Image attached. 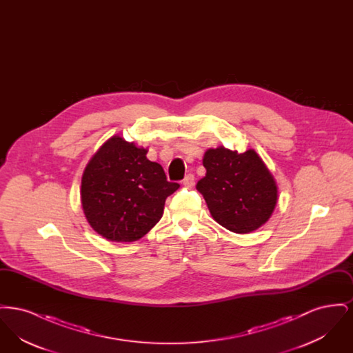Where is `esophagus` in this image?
<instances>
[{
	"mask_svg": "<svg viewBox=\"0 0 353 353\" xmlns=\"http://www.w3.org/2000/svg\"><path fill=\"white\" fill-rule=\"evenodd\" d=\"M183 184H184L186 188H192V186L194 185V176H193L192 173L186 174L184 180H183Z\"/></svg>",
	"mask_w": 353,
	"mask_h": 353,
	"instance_id": "1",
	"label": "esophagus"
}]
</instances>
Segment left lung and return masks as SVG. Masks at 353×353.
Listing matches in <instances>:
<instances>
[{"label": "left lung", "instance_id": "left-lung-1", "mask_svg": "<svg viewBox=\"0 0 353 353\" xmlns=\"http://www.w3.org/2000/svg\"><path fill=\"white\" fill-rule=\"evenodd\" d=\"M202 164L206 174L196 188L221 226L248 234L269 221L278 201V186L256 152L209 148Z\"/></svg>", "mask_w": 353, "mask_h": 353}]
</instances>
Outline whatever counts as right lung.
Segmentation results:
<instances>
[{
	"mask_svg": "<svg viewBox=\"0 0 353 353\" xmlns=\"http://www.w3.org/2000/svg\"><path fill=\"white\" fill-rule=\"evenodd\" d=\"M147 148L110 137L91 157L82 176L81 199L90 226L112 242H134L163 217L167 197L180 185L167 181Z\"/></svg>",
	"mask_w": 353,
	"mask_h": 353,
	"instance_id": "obj_1",
	"label": "right lung"
}]
</instances>
